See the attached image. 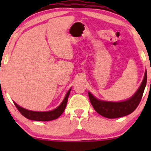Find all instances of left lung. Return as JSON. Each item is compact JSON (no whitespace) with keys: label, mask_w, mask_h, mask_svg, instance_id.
Masks as SVG:
<instances>
[{"label":"left lung","mask_w":151,"mask_h":151,"mask_svg":"<svg viewBox=\"0 0 151 151\" xmlns=\"http://www.w3.org/2000/svg\"><path fill=\"white\" fill-rule=\"evenodd\" d=\"M147 82V72L145 70L143 81L136 92L127 100L122 101H108L98 99L91 92H88L91 105L98 114L108 119H116L131 114L137 108L144 91Z\"/></svg>","instance_id":"8db88e82"}]
</instances>
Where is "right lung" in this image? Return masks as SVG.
<instances>
[{
	"label": "right lung",
	"instance_id": "add662e5",
	"mask_svg": "<svg viewBox=\"0 0 151 151\" xmlns=\"http://www.w3.org/2000/svg\"><path fill=\"white\" fill-rule=\"evenodd\" d=\"M71 89H69L67 93H66L65 97L63 99V101L60 105L56 109H53L52 111H34L27 110L25 108L20 106L17 104L15 102H13L16 108L18 109L19 111L22 114L23 116H25L27 119H30V120L32 121H52L55 119H57L60 116L62 115V113L64 112L65 109L66 108V106L67 104V100H68L69 95H70Z\"/></svg>",
	"mask_w": 151,
	"mask_h": 151
}]
</instances>
